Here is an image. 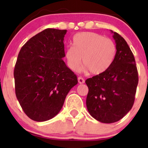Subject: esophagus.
<instances>
[{"mask_svg":"<svg viewBox=\"0 0 148 148\" xmlns=\"http://www.w3.org/2000/svg\"><path fill=\"white\" fill-rule=\"evenodd\" d=\"M78 81H79V83L80 84H84L85 83V80L83 79L82 77H81V76H79V77L78 78Z\"/></svg>","mask_w":148,"mask_h":148,"instance_id":"34e87169","label":"esophagus"}]
</instances>
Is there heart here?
I'll return each mask as SVG.
<instances>
[{
    "mask_svg": "<svg viewBox=\"0 0 148 148\" xmlns=\"http://www.w3.org/2000/svg\"><path fill=\"white\" fill-rule=\"evenodd\" d=\"M116 46L109 38L92 32L74 35L73 46L66 49L68 67L74 72L79 70L83 60L84 69L92 74L104 72L113 64L116 56Z\"/></svg>",
    "mask_w": 148,
    "mask_h": 148,
    "instance_id": "heart-1",
    "label": "heart"
}]
</instances>
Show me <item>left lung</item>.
Instances as JSON below:
<instances>
[{
    "instance_id": "1",
    "label": "left lung",
    "mask_w": 148,
    "mask_h": 148,
    "mask_svg": "<svg viewBox=\"0 0 148 148\" xmlns=\"http://www.w3.org/2000/svg\"><path fill=\"white\" fill-rule=\"evenodd\" d=\"M116 44V56L106 71L88 79L86 106L92 117L103 123L122 119L133 106L138 83L135 59L127 42L111 30Z\"/></svg>"
}]
</instances>
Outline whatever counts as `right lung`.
<instances>
[{
    "label": "right lung",
    "mask_w": 148,
    "mask_h": 148,
    "mask_svg": "<svg viewBox=\"0 0 148 148\" xmlns=\"http://www.w3.org/2000/svg\"><path fill=\"white\" fill-rule=\"evenodd\" d=\"M66 33L67 30L47 28L31 37L18 53L15 93L24 113L35 121L55 117L78 84L76 74L62 60Z\"/></svg>",
    "instance_id": "add662e5"
}]
</instances>
